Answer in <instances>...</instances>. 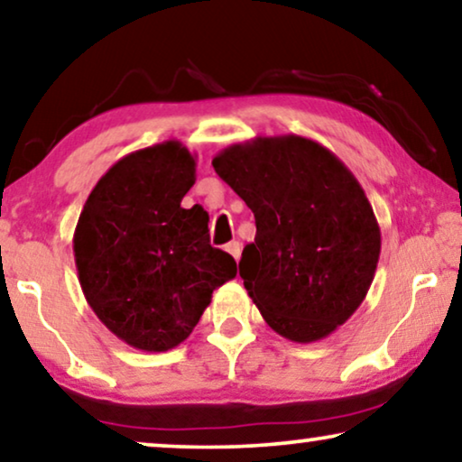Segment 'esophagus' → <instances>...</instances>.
<instances>
[{
	"instance_id": "esophagus-1",
	"label": "esophagus",
	"mask_w": 462,
	"mask_h": 462,
	"mask_svg": "<svg viewBox=\"0 0 462 462\" xmlns=\"http://www.w3.org/2000/svg\"><path fill=\"white\" fill-rule=\"evenodd\" d=\"M225 250L229 252V254L236 258V261H239V256H242V244H239V242H229L225 245Z\"/></svg>"
}]
</instances>
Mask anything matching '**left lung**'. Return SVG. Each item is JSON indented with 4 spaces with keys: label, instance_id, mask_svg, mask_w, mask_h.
Here are the masks:
<instances>
[{
    "label": "left lung",
    "instance_id": "8db88e82",
    "mask_svg": "<svg viewBox=\"0 0 462 462\" xmlns=\"http://www.w3.org/2000/svg\"><path fill=\"white\" fill-rule=\"evenodd\" d=\"M254 212L239 275L267 324L294 343L343 326L368 294L381 226L356 176L311 138L256 136L212 160Z\"/></svg>",
    "mask_w": 462,
    "mask_h": 462
}]
</instances>
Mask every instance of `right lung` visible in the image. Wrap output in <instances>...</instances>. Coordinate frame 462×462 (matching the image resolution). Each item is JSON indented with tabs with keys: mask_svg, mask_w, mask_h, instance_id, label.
Instances as JSON below:
<instances>
[{
	"mask_svg": "<svg viewBox=\"0 0 462 462\" xmlns=\"http://www.w3.org/2000/svg\"><path fill=\"white\" fill-rule=\"evenodd\" d=\"M195 155L166 141L122 157L88 195L73 233L79 286L97 318L141 351L179 346L212 292L237 275L212 248L204 208L180 206Z\"/></svg>",
	"mask_w": 462,
	"mask_h": 462,
	"instance_id": "1",
	"label": "right lung"
}]
</instances>
